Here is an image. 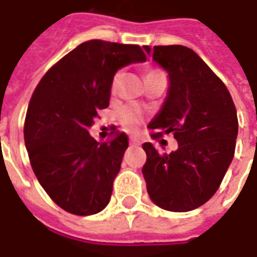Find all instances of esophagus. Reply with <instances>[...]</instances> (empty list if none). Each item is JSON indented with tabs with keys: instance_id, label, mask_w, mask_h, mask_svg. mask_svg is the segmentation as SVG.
<instances>
[{
	"instance_id": "esophagus-1",
	"label": "esophagus",
	"mask_w": 257,
	"mask_h": 257,
	"mask_svg": "<svg viewBox=\"0 0 257 257\" xmlns=\"http://www.w3.org/2000/svg\"><path fill=\"white\" fill-rule=\"evenodd\" d=\"M130 145H133V146H140L141 142L138 140H137V138H133V137H131V138H130Z\"/></svg>"
}]
</instances>
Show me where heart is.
Wrapping results in <instances>:
<instances>
[{"label": "heart", "instance_id": "1", "mask_svg": "<svg viewBox=\"0 0 257 257\" xmlns=\"http://www.w3.org/2000/svg\"><path fill=\"white\" fill-rule=\"evenodd\" d=\"M154 73H157V71L150 70L149 73H148V76H150V74H154ZM119 80H120V74H119V73H116V74H115V77H113L112 85H111L112 90H115L117 88ZM141 117H142V115H141V111L136 107H126L119 111V120H120L121 126L124 127L126 130H136L137 127H138V124L141 123Z\"/></svg>", "mask_w": 257, "mask_h": 257}]
</instances>
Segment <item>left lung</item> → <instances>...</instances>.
<instances>
[{
  "label": "left lung",
  "mask_w": 257,
  "mask_h": 257,
  "mask_svg": "<svg viewBox=\"0 0 257 257\" xmlns=\"http://www.w3.org/2000/svg\"><path fill=\"white\" fill-rule=\"evenodd\" d=\"M144 48L169 78L167 97L148 127L157 130L153 138L173 133L177 149L160 153L145 142L142 173L154 204L186 213L215 194L230 165L238 133L236 107L225 84L191 48Z\"/></svg>",
  "instance_id": "left-lung-1"
}]
</instances>
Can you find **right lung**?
I'll return each instance as SVG.
<instances>
[{
  "label": "right lung",
  "instance_id": "obj_1",
  "mask_svg": "<svg viewBox=\"0 0 257 257\" xmlns=\"http://www.w3.org/2000/svg\"><path fill=\"white\" fill-rule=\"evenodd\" d=\"M145 61L136 44L88 40L36 86L24 124L26 148L40 186L67 213L97 214L111 199L128 137L113 130L111 140L97 142L88 128L109 105L116 71Z\"/></svg>",
  "mask_w": 257,
  "mask_h": 257
}]
</instances>
